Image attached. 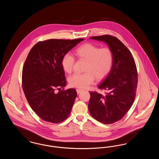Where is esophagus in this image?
<instances>
[{"instance_id": "esophagus-1", "label": "esophagus", "mask_w": 159, "mask_h": 159, "mask_svg": "<svg viewBox=\"0 0 159 159\" xmlns=\"http://www.w3.org/2000/svg\"><path fill=\"white\" fill-rule=\"evenodd\" d=\"M76 91H77V93H80V92L82 91V89H77Z\"/></svg>"}]
</instances>
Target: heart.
<instances>
[{"instance_id": "heart-1", "label": "heart", "mask_w": 159, "mask_h": 159, "mask_svg": "<svg viewBox=\"0 0 159 159\" xmlns=\"http://www.w3.org/2000/svg\"><path fill=\"white\" fill-rule=\"evenodd\" d=\"M75 54L79 60L86 62L83 74L75 73L68 78L71 87L86 88L93 82L94 79L100 80L110 72L113 64V53L108 47L101 48L92 43H84L78 47ZM63 70L70 73L75 64V59L69 53L65 54L61 60Z\"/></svg>"}]
</instances>
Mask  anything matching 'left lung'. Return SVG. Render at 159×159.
<instances>
[{
    "label": "left lung",
    "mask_w": 159,
    "mask_h": 159,
    "mask_svg": "<svg viewBox=\"0 0 159 159\" xmlns=\"http://www.w3.org/2000/svg\"><path fill=\"white\" fill-rule=\"evenodd\" d=\"M104 42L112 50L113 64L110 73L98 88L108 92L104 95L90 92L88 104L91 116L104 124H111L125 116L132 106L138 84L136 64L130 51L118 39L111 35L91 37Z\"/></svg>",
    "instance_id": "obj_1"
}]
</instances>
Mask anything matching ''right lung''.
Returning <instances> with one entry per match:
<instances>
[{
    "mask_svg": "<svg viewBox=\"0 0 159 159\" xmlns=\"http://www.w3.org/2000/svg\"><path fill=\"white\" fill-rule=\"evenodd\" d=\"M49 39L31 49L24 62L22 86L32 110L44 121L58 123L68 117L77 97L74 88H64L67 82L61 67L62 57L83 40Z\"/></svg>",
    "mask_w": 159,
    "mask_h": 159,
    "instance_id": "right-lung-1",
    "label": "right lung"
}]
</instances>
